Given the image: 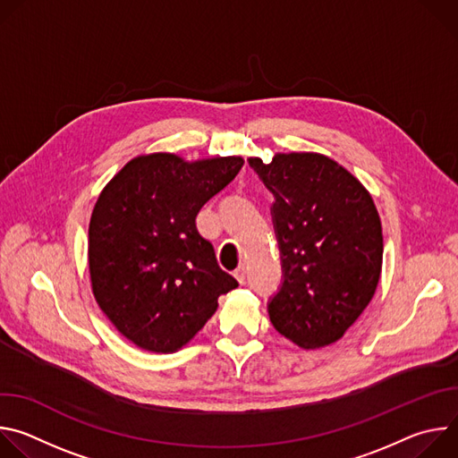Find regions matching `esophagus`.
Segmentation results:
<instances>
[{
  "mask_svg": "<svg viewBox=\"0 0 458 458\" xmlns=\"http://www.w3.org/2000/svg\"><path fill=\"white\" fill-rule=\"evenodd\" d=\"M233 276H235V279H237L241 284H244V283H246V267H244V265L237 267V268L233 270Z\"/></svg>",
  "mask_w": 458,
  "mask_h": 458,
  "instance_id": "34e87169",
  "label": "esophagus"
}]
</instances>
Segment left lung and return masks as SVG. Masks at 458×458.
Segmentation results:
<instances>
[{
  "label": "left lung",
  "instance_id": "left-lung-1",
  "mask_svg": "<svg viewBox=\"0 0 458 458\" xmlns=\"http://www.w3.org/2000/svg\"><path fill=\"white\" fill-rule=\"evenodd\" d=\"M250 166L274 193L283 283L268 301L274 328L301 348L332 344L371 301L382 228L371 195L334 159L279 154Z\"/></svg>",
  "mask_w": 458,
  "mask_h": 458
}]
</instances>
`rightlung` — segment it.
I'll list each match as a JSON object with an SVG mask.
<instances>
[{
  "label": "right lung",
  "instance_id": "obj_1",
  "mask_svg": "<svg viewBox=\"0 0 458 458\" xmlns=\"http://www.w3.org/2000/svg\"><path fill=\"white\" fill-rule=\"evenodd\" d=\"M242 163L141 156L101 191L89 226L92 290L115 328L140 348L179 350L216 313L219 295L239 286L217 265L195 217Z\"/></svg>",
  "mask_w": 458,
  "mask_h": 458
}]
</instances>
